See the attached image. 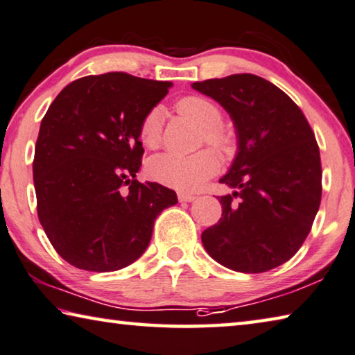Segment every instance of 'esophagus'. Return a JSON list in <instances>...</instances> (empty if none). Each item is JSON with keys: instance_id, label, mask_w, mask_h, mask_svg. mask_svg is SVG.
I'll use <instances>...</instances> for the list:
<instances>
[{"instance_id": "esophagus-1", "label": "esophagus", "mask_w": 355, "mask_h": 355, "mask_svg": "<svg viewBox=\"0 0 355 355\" xmlns=\"http://www.w3.org/2000/svg\"><path fill=\"white\" fill-rule=\"evenodd\" d=\"M178 200L180 202H193V200H196V196L187 194V193H180L178 194Z\"/></svg>"}]
</instances>
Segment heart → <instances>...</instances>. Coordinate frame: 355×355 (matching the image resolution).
I'll return each mask as SVG.
<instances>
[{
	"mask_svg": "<svg viewBox=\"0 0 355 355\" xmlns=\"http://www.w3.org/2000/svg\"><path fill=\"white\" fill-rule=\"evenodd\" d=\"M180 114L188 116L204 129V139L219 153L227 155L234 148V137L223 125V110L204 96H184L177 103ZM139 139L145 147L157 148L162 139V112L151 109L139 125ZM218 168V157L210 150L193 155L162 153L148 161L147 172L155 182L178 191H196Z\"/></svg>",
	"mask_w": 355,
	"mask_h": 355,
	"instance_id": "b5f03b06",
	"label": "heart"
}]
</instances>
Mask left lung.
<instances>
[{"label": "left lung", "instance_id": "1", "mask_svg": "<svg viewBox=\"0 0 355 355\" xmlns=\"http://www.w3.org/2000/svg\"><path fill=\"white\" fill-rule=\"evenodd\" d=\"M234 120L239 153L219 183L223 215L202 232L216 262L241 273L272 270L300 250L322 196L314 132L300 107L262 77L234 74L196 82Z\"/></svg>", "mask_w": 355, "mask_h": 355}]
</instances>
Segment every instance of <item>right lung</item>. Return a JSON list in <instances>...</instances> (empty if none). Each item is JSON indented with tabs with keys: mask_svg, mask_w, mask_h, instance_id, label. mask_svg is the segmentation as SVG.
<instances>
[{
	"mask_svg": "<svg viewBox=\"0 0 355 355\" xmlns=\"http://www.w3.org/2000/svg\"><path fill=\"white\" fill-rule=\"evenodd\" d=\"M171 85L126 72L87 76L44 115L33 161L37 216L71 266L128 267L147 250L156 216L177 204L175 191L136 178L139 125Z\"/></svg>",
	"mask_w": 355,
	"mask_h": 355,
	"instance_id": "add662e5",
	"label": "right lung"
}]
</instances>
